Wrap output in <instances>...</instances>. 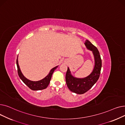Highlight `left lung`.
Here are the masks:
<instances>
[{"instance_id": "8db88e82", "label": "left lung", "mask_w": 125, "mask_h": 125, "mask_svg": "<svg viewBox=\"0 0 125 125\" xmlns=\"http://www.w3.org/2000/svg\"><path fill=\"white\" fill-rule=\"evenodd\" d=\"M84 44L88 50L92 52L94 55L95 65L92 72L86 77L77 78L71 74L68 67L66 74V82L68 89L77 94L85 93L94 86L99 79L102 67L101 59L97 48L88 40H86Z\"/></svg>"}]
</instances>
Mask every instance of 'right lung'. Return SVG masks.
Masks as SVG:
<instances>
[{"mask_svg":"<svg viewBox=\"0 0 125 125\" xmlns=\"http://www.w3.org/2000/svg\"><path fill=\"white\" fill-rule=\"evenodd\" d=\"M17 66L18 68V73L20 78H21V80L26 86H27L31 90L33 91L42 90L47 88L50 82L52 73H53L55 70L58 67V66H57L52 68L50 70L49 73L44 78H43V79L38 81H32L27 79V78H26L22 73L19 65L18 57L17 59Z\"/></svg>","mask_w":125,"mask_h":125,"instance_id":"add662e5","label":"right lung"}]
</instances>
